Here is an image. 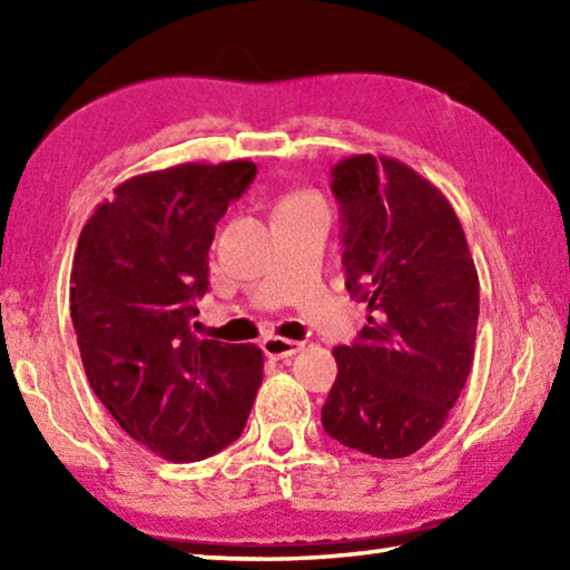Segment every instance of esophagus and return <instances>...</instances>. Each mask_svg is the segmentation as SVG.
<instances>
[{
  "instance_id": "esophagus-1",
  "label": "esophagus",
  "mask_w": 570,
  "mask_h": 570,
  "mask_svg": "<svg viewBox=\"0 0 570 570\" xmlns=\"http://www.w3.org/2000/svg\"><path fill=\"white\" fill-rule=\"evenodd\" d=\"M262 350L266 356H272V360H288V356H294L298 350H302V344L284 340V336H266Z\"/></svg>"
}]
</instances>
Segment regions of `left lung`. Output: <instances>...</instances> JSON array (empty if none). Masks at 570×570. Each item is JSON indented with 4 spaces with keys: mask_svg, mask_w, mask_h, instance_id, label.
Listing matches in <instances>:
<instances>
[{
    "mask_svg": "<svg viewBox=\"0 0 570 570\" xmlns=\"http://www.w3.org/2000/svg\"><path fill=\"white\" fill-rule=\"evenodd\" d=\"M346 292L370 308L322 407L326 435L394 460L438 435L465 387L480 284L460 218L420 173L370 153L332 168Z\"/></svg>",
    "mask_w": 570,
    "mask_h": 570,
    "instance_id": "1",
    "label": "left lung"
}]
</instances>
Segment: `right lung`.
Returning a JSON list of instances; mask_svg holds the SVG:
<instances>
[{
	"label": "right lung",
	"mask_w": 570,
	"mask_h": 570,
	"mask_svg": "<svg viewBox=\"0 0 570 570\" xmlns=\"http://www.w3.org/2000/svg\"><path fill=\"white\" fill-rule=\"evenodd\" d=\"M254 178L250 160L142 173L95 208L77 240L70 316L90 387L132 440L170 462L238 440L262 387L258 346L190 332L216 224Z\"/></svg>",
	"instance_id": "1"
}]
</instances>
